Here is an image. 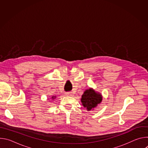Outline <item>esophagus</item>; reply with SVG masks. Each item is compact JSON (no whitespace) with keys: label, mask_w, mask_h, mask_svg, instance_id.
<instances>
[{"label":"esophagus","mask_w":148,"mask_h":148,"mask_svg":"<svg viewBox=\"0 0 148 148\" xmlns=\"http://www.w3.org/2000/svg\"><path fill=\"white\" fill-rule=\"evenodd\" d=\"M71 92H67V93H66V95H71Z\"/></svg>","instance_id":"obj_1"}]
</instances>
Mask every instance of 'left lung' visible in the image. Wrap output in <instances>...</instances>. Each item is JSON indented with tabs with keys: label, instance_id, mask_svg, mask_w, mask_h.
Wrapping results in <instances>:
<instances>
[{
	"label": "left lung",
	"instance_id": "1",
	"mask_svg": "<svg viewBox=\"0 0 148 148\" xmlns=\"http://www.w3.org/2000/svg\"><path fill=\"white\" fill-rule=\"evenodd\" d=\"M102 99V97L101 94L95 92L92 88H89L84 91L81 101L84 108H86L88 111H91L101 103Z\"/></svg>",
	"mask_w": 148,
	"mask_h": 148
}]
</instances>
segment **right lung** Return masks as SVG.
<instances>
[{
  "label": "right lung",
  "mask_w": 148,
  "mask_h": 148,
  "mask_svg": "<svg viewBox=\"0 0 148 148\" xmlns=\"http://www.w3.org/2000/svg\"><path fill=\"white\" fill-rule=\"evenodd\" d=\"M55 98H56V96H53V97H52V99H55Z\"/></svg>",
  "instance_id": "1"
}]
</instances>
